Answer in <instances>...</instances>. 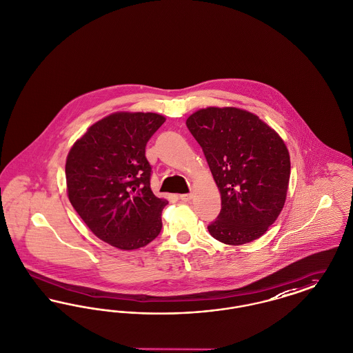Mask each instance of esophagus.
I'll list each match as a JSON object with an SVG mask.
<instances>
[{
	"label": "esophagus",
	"mask_w": 353,
	"mask_h": 353,
	"mask_svg": "<svg viewBox=\"0 0 353 353\" xmlns=\"http://www.w3.org/2000/svg\"><path fill=\"white\" fill-rule=\"evenodd\" d=\"M179 199L182 200V201H190V200L192 199V194H183V195L179 196Z\"/></svg>",
	"instance_id": "esophagus-1"
}]
</instances>
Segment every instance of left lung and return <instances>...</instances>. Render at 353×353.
Masks as SVG:
<instances>
[{
    "label": "left lung",
    "instance_id": "left-lung-1",
    "mask_svg": "<svg viewBox=\"0 0 353 353\" xmlns=\"http://www.w3.org/2000/svg\"><path fill=\"white\" fill-rule=\"evenodd\" d=\"M185 125L221 195V211L208 232L228 245L259 239L286 200L290 155L285 142L259 116L239 108L200 109Z\"/></svg>",
    "mask_w": 353,
    "mask_h": 353
}]
</instances>
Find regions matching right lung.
Listing matches in <instances>:
<instances>
[{"label":"right lung","instance_id":"right-lung-1","mask_svg":"<svg viewBox=\"0 0 353 353\" xmlns=\"http://www.w3.org/2000/svg\"><path fill=\"white\" fill-rule=\"evenodd\" d=\"M166 119L157 113L117 112L93 123L67 155L68 199L88 228L123 250L148 245L162 230L169 203L150 188L148 141Z\"/></svg>","mask_w":353,"mask_h":353}]
</instances>
